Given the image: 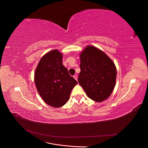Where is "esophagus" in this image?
Masks as SVG:
<instances>
[{"mask_svg": "<svg viewBox=\"0 0 148 148\" xmlns=\"http://www.w3.org/2000/svg\"><path fill=\"white\" fill-rule=\"evenodd\" d=\"M73 78H74L76 80H77H77H78V77H77V75H73Z\"/></svg>", "mask_w": 148, "mask_h": 148, "instance_id": "34e87169", "label": "esophagus"}]
</instances>
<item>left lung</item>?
Returning a JSON list of instances; mask_svg holds the SVG:
<instances>
[{
    "mask_svg": "<svg viewBox=\"0 0 148 148\" xmlns=\"http://www.w3.org/2000/svg\"><path fill=\"white\" fill-rule=\"evenodd\" d=\"M78 83L88 97L96 102L107 99L116 82V66L106 53L88 46L81 53Z\"/></svg>",
    "mask_w": 148,
    "mask_h": 148,
    "instance_id": "1",
    "label": "left lung"
}]
</instances>
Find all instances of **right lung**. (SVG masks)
<instances>
[{
  "mask_svg": "<svg viewBox=\"0 0 148 148\" xmlns=\"http://www.w3.org/2000/svg\"><path fill=\"white\" fill-rule=\"evenodd\" d=\"M37 90L47 104L60 107L68 102L77 82L62 64V53L55 49L40 60L34 74Z\"/></svg>",
  "mask_w": 148,
  "mask_h": 148,
  "instance_id": "1",
  "label": "right lung"
}]
</instances>
